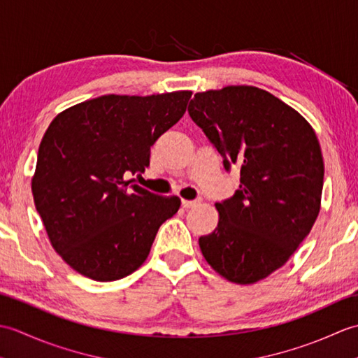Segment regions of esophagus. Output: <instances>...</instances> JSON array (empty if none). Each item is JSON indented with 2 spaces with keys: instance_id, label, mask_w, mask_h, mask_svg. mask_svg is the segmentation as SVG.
I'll list each match as a JSON object with an SVG mask.
<instances>
[{
  "instance_id": "obj_1",
  "label": "esophagus",
  "mask_w": 358,
  "mask_h": 358,
  "mask_svg": "<svg viewBox=\"0 0 358 358\" xmlns=\"http://www.w3.org/2000/svg\"><path fill=\"white\" fill-rule=\"evenodd\" d=\"M196 204V201H194V200H183L181 201V206H183L185 209H191V208H194Z\"/></svg>"
}]
</instances>
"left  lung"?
Listing matches in <instances>:
<instances>
[{"label":"left lung","mask_w":358,"mask_h":358,"mask_svg":"<svg viewBox=\"0 0 358 358\" xmlns=\"http://www.w3.org/2000/svg\"><path fill=\"white\" fill-rule=\"evenodd\" d=\"M187 112L224 169H240V187L215 204L218 226L200 237V249L220 275L255 283L289 260L320 212L324 166L317 135L299 112L252 86L195 94Z\"/></svg>","instance_id":"left-lung-1"}]
</instances>
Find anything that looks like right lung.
Here are the masks:
<instances>
[{
    "instance_id": "right-lung-1",
    "label": "right lung",
    "mask_w": 358,
    "mask_h": 358,
    "mask_svg": "<svg viewBox=\"0 0 358 358\" xmlns=\"http://www.w3.org/2000/svg\"><path fill=\"white\" fill-rule=\"evenodd\" d=\"M191 92L103 95L62 112L38 149L32 194L52 246L81 275L124 278L146 260L178 196L127 181L185 115Z\"/></svg>"
}]
</instances>
